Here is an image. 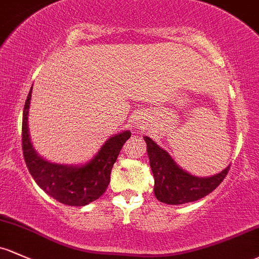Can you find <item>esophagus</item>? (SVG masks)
Returning <instances> with one entry per match:
<instances>
[{"label":"esophagus","mask_w":259,"mask_h":259,"mask_svg":"<svg viewBox=\"0 0 259 259\" xmlns=\"http://www.w3.org/2000/svg\"><path fill=\"white\" fill-rule=\"evenodd\" d=\"M131 123H132L135 127H138L141 124L140 118H138L137 116H133V117H131Z\"/></svg>","instance_id":"34e87169"}]
</instances>
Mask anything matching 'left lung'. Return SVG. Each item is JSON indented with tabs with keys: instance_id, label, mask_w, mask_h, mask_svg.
I'll use <instances>...</instances> for the list:
<instances>
[{
	"instance_id": "1",
	"label": "left lung",
	"mask_w": 259,
	"mask_h": 259,
	"mask_svg": "<svg viewBox=\"0 0 259 259\" xmlns=\"http://www.w3.org/2000/svg\"><path fill=\"white\" fill-rule=\"evenodd\" d=\"M143 138L154 177V195L164 204L182 205L206 196L221 184L230 169V165H227L215 175L196 177L178 165L170 154L152 138L147 136H143Z\"/></svg>"
}]
</instances>
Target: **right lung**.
Segmentation results:
<instances>
[{"mask_svg":"<svg viewBox=\"0 0 259 259\" xmlns=\"http://www.w3.org/2000/svg\"><path fill=\"white\" fill-rule=\"evenodd\" d=\"M32 89L24 105L22 121V147L27 168L38 186L57 201L69 206L89 205L106 191L112 166L124 142L131 137V131H122L111 136L96 154L85 163L51 162L35 151L30 140L28 116Z\"/></svg>","mask_w":259,"mask_h":259,"instance_id":"right-lung-1","label":"right lung"}]
</instances>
